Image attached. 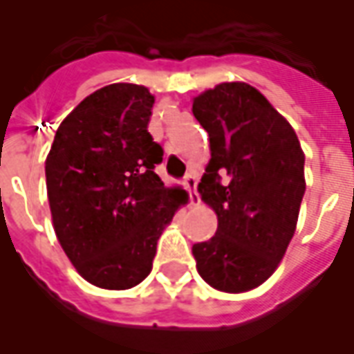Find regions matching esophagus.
Masks as SVG:
<instances>
[{
    "label": "esophagus",
    "instance_id": "esophagus-1",
    "mask_svg": "<svg viewBox=\"0 0 354 354\" xmlns=\"http://www.w3.org/2000/svg\"><path fill=\"white\" fill-rule=\"evenodd\" d=\"M183 185L189 191V200H191V204L198 205L200 204V196L198 191H196V185H198V178L196 174H187V176L183 178Z\"/></svg>",
    "mask_w": 354,
    "mask_h": 354
}]
</instances>
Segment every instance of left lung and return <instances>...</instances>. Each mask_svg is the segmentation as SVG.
<instances>
[{
	"mask_svg": "<svg viewBox=\"0 0 354 354\" xmlns=\"http://www.w3.org/2000/svg\"><path fill=\"white\" fill-rule=\"evenodd\" d=\"M193 113L211 145L198 193L218 216L215 235L193 246L196 270L216 290H252L274 274L296 232L305 154L288 121L244 82L204 91Z\"/></svg>",
	"mask_w": 354,
	"mask_h": 354,
	"instance_id": "obj_1",
	"label": "left lung"
}]
</instances>
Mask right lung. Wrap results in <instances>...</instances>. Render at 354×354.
Here are the masks:
<instances>
[{"label":"right lung","mask_w":354,"mask_h":354,"mask_svg":"<svg viewBox=\"0 0 354 354\" xmlns=\"http://www.w3.org/2000/svg\"><path fill=\"white\" fill-rule=\"evenodd\" d=\"M152 104L145 86L93 91L58 127L46 160L58 242L86 281L108 290L150 274L158 239L183 200L154 172L163 149L149 132Z\"/></svg>","instance_id":"obj_1"}]
</instances>
